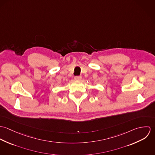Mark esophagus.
<instances>
[{"mask_svg":"<svg viewBox=\"0 0 155 155\" xmlns=\"http://www.w3.org/2000/svg\"><path fill=\"white\" fill-rule=\"evenodd\" d=\"M82 79V76H75L74 80L76 81H81Z\"/></svg>","mask_w":155,"mask_h":155,"instance_id":"esophagus-1","label":"esophagus"}]
</instances>
